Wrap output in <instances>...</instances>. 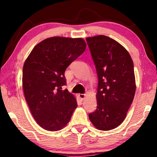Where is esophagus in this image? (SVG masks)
<instances>
[{
  "label": "esophagus",
  "instance_id": "obj_1",
  "mask_svg": "<svg viewBox=\"0 0 157 157\" xmlns=\"http://www.w3.org/2000/svg\"><path fill=\"white\" fill-rule=\"evenodd\" d=\"M79 98H80L82 100H84V98L86 97V94H79Z\"/></svg>",
  "mask_w": 157,
  "mask_h": 157
}]
</instances>
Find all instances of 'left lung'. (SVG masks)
<instances>
[{
    "mask_svg": "<svg viewBox=\"0 0 157 157\" xmlns=\"http://www.w3.org/2000/svg\"><path fill=\"white\" fill-rule=\"evenodd\" d=\"M96 66L97 106L89 114L96 128L108 131L124 121L136 92L134 63L128 51L104 35L86 38Z\"/></svg>",
    "mask_w": 157,
    "mask_h": 157,
    "instance_id": "obj_1",
    "label": "left lung"
}]
</instances>
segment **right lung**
<instances>
[{
  "mask_svg": "<svg viewBox=\"0 0 157 157\" xmlns=\"http://www.w3.org/2000/svg\"><path fill=\"white\" fill-rule=\"evenodd\" d=\"M82 38L52 37L35 46L23 67L22 84L29 110L46 130L59 131L67 124L77 104L67 89V67L84 52Z\"/></svg>",
  "mask_w": 157,
  "mask_h": 157,
  "instance_id": "add662e5",
  "label": "right lung"
}]
</instances>
